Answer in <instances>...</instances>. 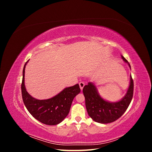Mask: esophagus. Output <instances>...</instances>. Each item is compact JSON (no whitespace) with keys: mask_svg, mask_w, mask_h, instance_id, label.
Returning <instances> with one entry per match:
<instances>
[{"mask_svg":"<svg viewBox=\"0 0 152 152\" xmlns=\"http://www.w3.org/2000/svg\"><path fill=\"white\" fill-rule=\"evenodd\" d=\"M84 86H85V83H84V82H80V83H79V86H80V88L81 91L83 89Z\"/></svg>","mask_w":152,"mask_h":152,"instance_id":"obj_1","label":"esophagus"}]
</instances>
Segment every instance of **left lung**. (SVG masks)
Returning <instances> with one entry per match:
<instances>
[{"label": "left lung", "mask_w": 152, "mask_h": 152, "mask_svg": "<svg viewBox=\"0 0 152 152\" xmlns=\"http://www.w3.org/2000/svg\"><path fill=\"white\" fill-rule=\"evenodd\" d=\"M122 58L131 68L127 59L122 56ZM133 91L134 82L131 75L130 85L125 96L117 102L111 103L101 97L95 85L89 82L83 88L86 107L89 116L95 122L101 124L111 123L117 121L127 109L132 98Z\"/></svg>", "instance_id": "8db88e82"}]
</instances>
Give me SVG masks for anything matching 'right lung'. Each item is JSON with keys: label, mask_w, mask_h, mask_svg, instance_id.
<instances>
[{"label": "right lung", "mask_w": 152, "mask_h": 152, "mask_svg": "<svg viewBox=\"0 0 152 152\" xmlns=\"http://www.w3.org/2000/svg\"><path fill=\"white\" fill-rule=\"evenodd\" d=\"M28 61L23 70L21 87L23 103L30 113L39 122L49 126L57 125L68 115L73 99L80 92L79 85L66 87L50 99H37L28 93L25 86V70Z\"/></svg>", "instance_id": "1"}]
</instances>
